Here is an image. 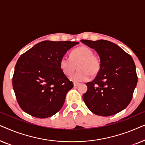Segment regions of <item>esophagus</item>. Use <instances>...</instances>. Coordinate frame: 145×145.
I'll list each match as a JSON object with an SVG mask.
<instances>
[{"label": "esophagus", "instance_id": "34e87169", "mask_svg": "<svg viewBox=\"0 0 145 145\" xmlns=\"http://www.w3.org/2000/svg\"><path fill=\"white\" fill-rule=\"evenodd\" d=\"M78 85H79V83L78 82H74V86L76 87L77 86H78Z\"/></svg>", "mask_w": 145, "mask_h": 145}]
</instances>
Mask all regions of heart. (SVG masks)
Listing matches in <instances>:
<instances>
[{"mask_svg":"<svg viewBox=\"0 0 145 145\" xmlns=\"http://www.w3.org/2000/svg\"><path fill=\"white\" fill-rule=\"evenodd\" d=\"M79 69L71 76L75 82H84L90 80L91 75L95 76L100 70V61L94 55L92 50L86 46H81L71 51L70 57L64 55L60 60V67L63 72L69 76Z\"/></svg>","mask_w":145,"mask_h":145,"instance_id":"heart-1","label":"heart"}]
</instances>
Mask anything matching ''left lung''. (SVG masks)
Wrapping results in <instances>:
<instances>
[{
    "instance_id": "left-lung-1",
    "label": "left lung",
    "mask_w": 145,
    "mask_h": 145,
    "mask_svg": "<svg viewBox=\"0 0 145 145\" xmlns=\"http://www.w3.org/2000/svg\"><path fill=\"white\" fill-rule=\"evenodd\" d=\"M94 49L100 59V70L82 98L94 114L110 116L124 110L132 100L137 83L133 59L118 45L106 40L82 39Z\"/></svg>"
}]
</instances>
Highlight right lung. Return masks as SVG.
Segmentation results:
<instances>
[{
    "label": "right lung",
    "mask_w": 145,
    "mask_h": 145,
    "mask_svg": "<svg viewBox=\"0 0 145 145\" xmlns=\"http://www.w3.org/2000/svg\"><path fill=\"white\" fill-rule=\"evenodd\" d=\"M75 41H43L21 55L16 64L12 86L22 110L37 118L59 112L73 87L63 72L60 60Z\"/></svg>",
    "instance_id": "obj_1"
}]
</instances>
